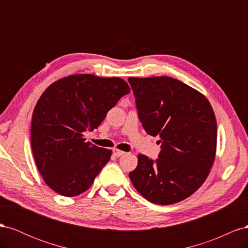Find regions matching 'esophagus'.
Here are the masks:
<instances>
[{
	"mask_svg": "<svg viewBox=\"0 0 248 248\" xmlns=\"http://www.w3.org/2000/svg\"><path fill=\"white\" fill-rule=\"evenodd\" d=\"M112 153H114V155H115L116 157H120V156H122V155L125 154L124 151H121V150H118V149H114V150H112Z\"/></svg>",
	"mask_w": 248,
	"mask_h": 248,
	"instance_id": "34e87169",
	"label": "esophagus"
}]
</instances>
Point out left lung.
<instances>
[{"label":"left lung","mask_w":248,"mask_h":248,"mask_svg":"<svg viewBox=\"0 0 248 248\" xmlns=\"http://www.w3.org/2000/svg\"><path fill=\"white\" fill-rule=\"evenodd\" d=\"M140 121L150 136H159L161 150L153 160L138 155L129 172L137 190L149 202L171 205L196 192L215 158L217 124L206 97L169 77L129 78Z\"/></svg>","instance_id":"8db88e82"}]
</instances>
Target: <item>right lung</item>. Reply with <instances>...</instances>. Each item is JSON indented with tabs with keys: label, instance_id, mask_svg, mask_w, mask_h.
I'll return each mask as SVG.
<instances>
[{
	"label": "right lung",
	"instance_id": "right-lung-1",
	"mask_svg": "<svg viewBox=\"0 0 248 248\" xmlns=\"http://www.w3.org/2000/svg\"><path fill=\"white\" fill-rule=\"evenodd\" d=\"M130 88L120 78L74 74L51 84L33 111L31 144L36 166L52 190L77 197L93 184L111 151L86 141Z\"/></svg>",
	"mask_w": 248,
	"mask_h": 248
}]
</instances>
